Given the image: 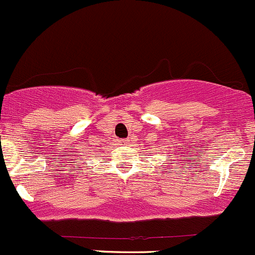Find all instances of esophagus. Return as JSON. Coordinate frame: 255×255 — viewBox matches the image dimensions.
I'll return each mask as SVG.
<instances>
[{"instance_id": "34e87169", "label": "esophagus", "mask_w": 255, "mask_h": 255, "mask_svg": "<svg viewBox=\"0 0 255 255\" xmlns=\"http://www.w3.org/2000/svg\"><path fill=\"white\" fill-rule=\"evenodd\" d=\"M119 142H120V145H127L128 140L127 138H123V140H119Z\"/></svg>"}]
</instances>
